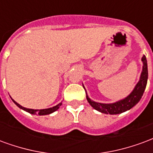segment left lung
<instances>
[{"mask_svg": "<svg viewBox=\"0 0 153 153\" xmlns=\"http://www.w3.org/2000/svg\"><path fill=\"white\" fill-rule=\"evenodd\" d=\"M142 62L143 71L141 72L140 79L133 91L126 98L119 100L117 102H112V103H101V102H97L91 100L86 94V99L89 103L95 110L102 113H105V114H120L132 108L134 106H135L139 102V100H141L143 92L145 90L146 85H147V81H148V64H147L145 55L143 56Z\"/></svg>", "mask_w": 153, "mask_h": 153, "instance_id": "obj_1", "label": "left lung"}]
</instances>
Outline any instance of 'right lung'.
<instances>
[{
    "mask_svg": "<svg viewBox=\"0 0 153 153\" xmlns=\"http://www.w3.org/2000/svg\"><path fill=\"white\" fill-rule=\"evenodd\" d=\"M13 102L16 104V105L19 108L23 109L24 111H26V112H29L31 114H37L39 116H43V115H49L52 113V112H55L56 110L59 108V107L62 105V102H60L59 103L58 105L54 106V107H52V108H45V109H30V108H24L23 106H21L20 104H19L18 102H16L14 100H13Z\"/></svg>",
    "mask_w": 153,
    "mask_h": 153,
    "instance_id": "1",
    "label": "right lung"
}]
</instances>
